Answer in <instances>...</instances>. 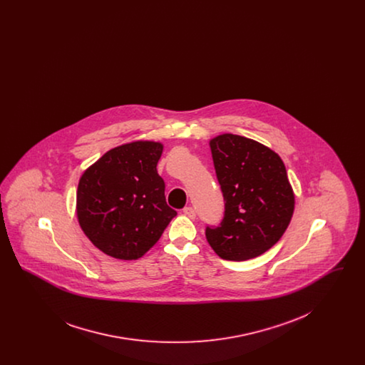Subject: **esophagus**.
Wrapping results in <instances>:
<instances>
[{
  "instance_id": "obj_1",
  "label": "esophagus",
  "mask_w": 365,
  "mask_h": 365,
  "mask_svg": "<svg viewBox=\"0 0 365 365\" xmlns=\"http://www.w3.org/2000/svg\"><path fill=\"white\" fill-rule=\"evenodd\" d=\"M183 213H185V216H187L190 219H195V210L191 208V207L183 209Z\"/></svg>"
}]
</instances>
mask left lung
<instances>
[{"mask_svg": "<svg viewBox=\"0 0 365 365\" xmlns=\"http://www.w3.org/2000/svg\"><path fill=\"white\" fill-rule=\"evenodd\" d=\"M226 201L220 227L207 241L225 260L255 259L278 242L294 212V190L278 153L255 139L222 134L209 140Z\"/></svg>", "mask_w": 365, "mask_h": 365, "instance_id": "1", "label": "left lung"}]
</instances>
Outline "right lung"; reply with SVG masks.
<instances>
[{"instance_id":"1","label":"right lung","mask_w":365,"mask_h":365,"mask_svg":"<svg viewBox=\"0 0 365 365\" xmlns=\"http://www.w3.org/2000/svg\"><path fill=\"white\" fill-rule=\"evenodd\" d=\"M164 145L133 140L108 150L81 176L78 223L90 242L118 260H138L176 216L157 173Z\"/></svg>"}]
</instances>
